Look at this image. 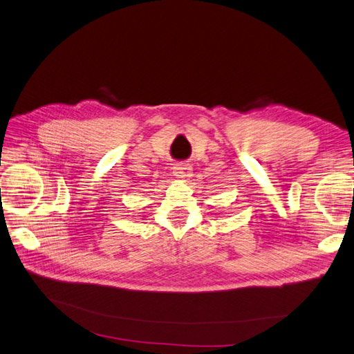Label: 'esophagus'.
<instances>
[{
  "mask_svg": "<svg viewBox=\"0 0 354 354\" xmlns=\"http://www.w3.org/2000/svg\"><path fill=\"white\" fill-rule=\"evenodd\" d=\"M173 173H174V176L177 178H186V177L190 176L192 168L189 165H186V164H178V165H176L173 168Z\"/></svg>",
  "mask_w": 354,
  "mask_h": 354,
  "instance_id": "34e87169",
  "label": "esophagus"
}]
</instances>
